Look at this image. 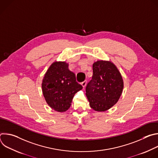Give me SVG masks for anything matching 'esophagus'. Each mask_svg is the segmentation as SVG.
Returning a JSON list of instances; mask_svg holds the SVG:
<instances>
[{"mask_svg":"<svg viewBox=\"0 0 158 158\" xmlns=\"http://www.w3.org/2000/svg\"><path fill=\"white\" fill-rule=\"evenodd\" d=\"M86 84H87V81H84V82H82L81 83V85H82V86L83 87H85V85H86Z\"/></svg>","mask_w":158,"mask_h":158,"instance_id":"34e87169","label":"esophagus"}]
</instances>
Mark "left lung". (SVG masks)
Wrapping results in <instances>:
<instances>
[{"label":"left lung","mask_w":158,"mask_h":158,"mask_svg":"<svg viewBox=\"0 0 158 158\" xmlns=\"http://www.w3.org/2000/svg\"><path fill=\"white\" fill-rule=\"evenodd\" d=\"M93 69V75L86 86L85 95L93 110L104 112L119 101L124 88L123 77L110 60H97Z\"/></svg>","instance_id":"8db88e82"}]
</instances>
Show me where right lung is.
I'll list each match as a JSON object with an SVG mask.
<instances>
[{
  "label": "right lung",
  "mask_w": 158,
  "mask_h": 158,
  "mask_svg": "<svg viewBox=\"0 0 158 158\" xmlns=\"http://www.w3.org/2000/svg\"><path fill=\"white\" fill-rule=\"evenodd\" d=\"M82 89L65 61H54L44 74L42 91L47 104L56 111L68 110L74 94Z\"/></svg>",
  "instance_id": "right-lung-1"
}]
</instances>
